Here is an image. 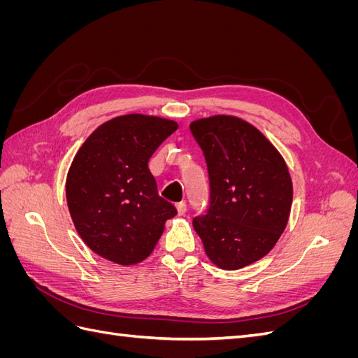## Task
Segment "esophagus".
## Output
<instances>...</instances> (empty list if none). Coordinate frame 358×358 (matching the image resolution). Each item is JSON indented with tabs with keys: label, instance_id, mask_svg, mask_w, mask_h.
<instances>
[{
	"label": "esophagus",
	"instance_id": "esophagus-1",
	"mask_svg": "<svg viewBox=\"0 0 358 358\" xmlns=\"http://www.w3.org/2000/svg\"><path fill=\"white\" fill-rule=\"evenodd\" d=\"M176 209H178V213H179V215H185V212H187V204H185V201L176 203Z\"/></svg>",
	"mask_w": 358,
	"mask_h": 358
}]
</instances>
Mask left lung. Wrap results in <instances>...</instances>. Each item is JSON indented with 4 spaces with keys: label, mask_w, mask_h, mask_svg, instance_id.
<instances>
[{
    "label": "left lung",
    "mask_w": 358,
    "mask_h": 358,
    "mask_svg": "<svg viewBox=\"0 0 358 358\" xmlns=\"http://www.w3.org/2000/svg\"><path fill=\"white\" fill-rule=\"evenodd\" d=\"M189 129L210 183V206L194 218V230L215 266L252 264L272 251L289 218L292 182L285 159L258 128L237 116L197 119Z\"/></svg>",
    "instance_id": "obj_1"
}]
</instances>
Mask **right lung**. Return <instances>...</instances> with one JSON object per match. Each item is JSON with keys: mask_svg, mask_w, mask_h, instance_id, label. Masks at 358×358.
I'll return each mask as SVG.
<instances>
[{"mask_svg": "<svg viewBox=\"0 0 358 358\" xmlns=\"http://www.w3.org/2000/svg\"><path fill=\"white\" fill-rule=\"evenodd\" d=\"M178 129L171 119L129 113L101 124L76 154L66 182L73 224L90 249L133 266L150 255L178 213L158 196L148 162Z\"/></svg>", "mask_w": 358, "mask_h": 358, "instance_id": "obj_1", "label": "right lung"}]
</instances>
